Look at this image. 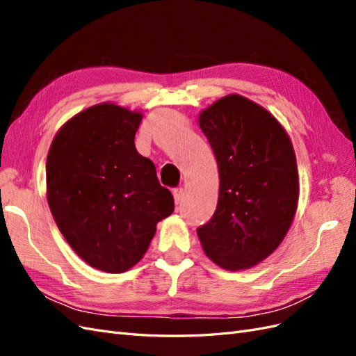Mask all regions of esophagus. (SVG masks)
<instances>
[{"label":"esophagus","mask_w":356,"mask_h":356,"mask_svg":"<svg viewBox=\"0 0 356 356\" xmlns=\"http://www.w3.org/2000/svg\"><path fill=\"white\" fill-rule=\"evenodd\" d=\"M172 195H174V200H175V203H177V204H179V203H181V200H182V196H184V190H182L181 187H178V188H175L174 191H172Z\"/></svg>","instance_id":"1"}]
</instances>
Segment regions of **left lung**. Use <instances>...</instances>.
Segmentation results:
<instances>
[{"label":"left lung","instance_id":"1","mask_svg":"<svg viewBox=\"0 0 356 356\" xmlns=\"http://www.w3.org/2000/svg\"><path fill=\"white\" fill-rule=\"evenodd\" d=\"M220 174L218 203L197 229L204 254L225 270L251 268L284 241L298 203L293 144L261 105L227 95L199 114Z\"/></svg>","mask_w":356,"mask_h":356}]
</instances>
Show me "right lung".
Wrapping results in <instances>:
<instances>
[{
    "label": "right lung",
    "instance_id": "1",
    "mask_svg": "<svg viewBox=\"0 0 356 356\" xmlns=\"http://www.w3.org/2000/svg\"><path fill=\"white\" fill-rule=\"evenodd\" d=\"M143 114L102 102L75 114L53 138L47 202L63 238L89 266L122 273L147 252L174 212L156 166L135 148Z\"/></svg>",
    "mask_w": 356,
    "mask_h": 356
}]
</instances>
